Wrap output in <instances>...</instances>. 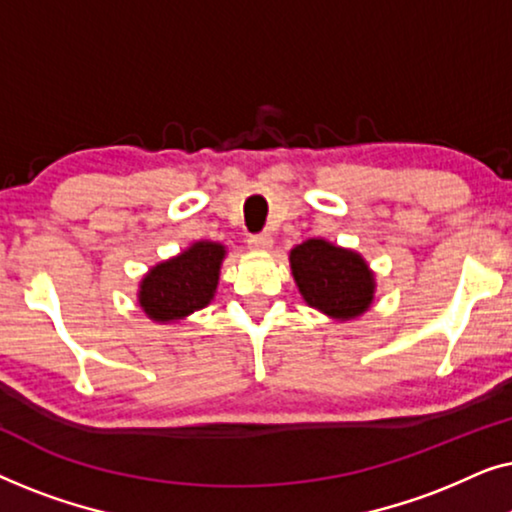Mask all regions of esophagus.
Listing matches in <instances>:
<instances>
[{
  "instance_id": "esophagus-1",
  "label": "esophagus",
  "mask_w": 512,
  "mask_h": 512,
  "mask_svg": "<svg viewBox=\"0 0 512 512\" xmlns=\"http://www.w3.org/2000/svg\"><path fill=\"white\" fill-rule=\"evenodd\" d=\"M249 247L256 251H268L272 247V235L268 233H258L249 237Z\"/></svg>"
}]
</instances>
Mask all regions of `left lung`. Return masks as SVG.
Here are the masks:
<instances>
[{
	"label": "left lung",
	"mask_w": 512,
	"mask_h": 512,
	"mask_svg": "<svg viewBox=\"0 0 512 512\" xmlns=\"http://www.w3.org/2000/svg\"><path fill=\"white\" fill-rule=\"evenodd\" d=\"M291 270L307 305L338 319L359 317L373 300V275L354 251L307 240L291 251Z\"/></svg>",
	"instance_id": "1"
}]
</instances>
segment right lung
<instances>
[{
	"instance_id": "1",
	"label": "right lung",
	"mask_w": 512,
	"mask_h": 512,
	"mask_svg": "<svg viewBox=\"0 0 512 512\" xmlns=\"http://www.w3.org/2000/svg\"><path fill=\"white\" fill-rule=\"evenodd\" d=\"M226 249L216 242H195L191 249L160 263L144 277L139 305L156 321L181 319L214 298Z\"/></svg>"
}]
</instances>
